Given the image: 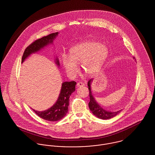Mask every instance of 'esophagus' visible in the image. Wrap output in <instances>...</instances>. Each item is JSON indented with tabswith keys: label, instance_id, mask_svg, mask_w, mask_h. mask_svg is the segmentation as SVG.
<instances>
[{
	"label": "esophagus",
	"instance_id": "34e87169",
	"mask_svg": "<svg viewBox=\"0 0 155 155\" xmlns=\"http://www.w3.org/2000/svg\"><path fill=\"white\" fill-rule=\"evenodd\" d=\"M84 85H84V84L83 82H78L77 83V86L78 87H82V86H84Z\"/></svg>",
	"mask_w": 155,
	"mask_h": 155
}]
</instances>
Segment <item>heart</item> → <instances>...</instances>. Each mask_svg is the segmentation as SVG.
Returning <instances> with one entry per match:
<instances>
[{
  "label": "heart",
  "instance_id": "heart-1",
  "mask_svg": "<svg viewBox=\"0 0 155 155\" xmlns=\"http://www.w3.org/2000/svg\"><path fill=\"white\" fill-rule=\"evenodd\" d=\"M70 58L62 57L63 63L67 73L74 76L78 72V64L85 73L94 75L98 72L109 55V50L104 45L95 42L85 41L71 47L69 51Z\"/></svg>",
  "mask_w": 155,
  "mask_h": 155
}]
</instances>
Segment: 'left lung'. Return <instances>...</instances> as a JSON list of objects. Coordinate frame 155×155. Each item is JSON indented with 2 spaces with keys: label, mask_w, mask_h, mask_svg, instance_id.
Returning <instances> with one entry per match:
<instances>
[{
  "label": "left lung",
  "mask_w": 155,
  "mask_h": 155,
  "mask_svg": "<svg viewBox=\"0 0 155 155\" xmlns=\"http://www.w3.org/2000/svg\"><path fill=\"white\" fill-rule=\"evenodd\" d=\"M92 79H90L88 82V86L89 94L90 97V101L89 103V107L91 111L92 112V113L98 117L100 119H109L113 117H114L116 116L120 111V110L110 111L106 110L104 109L101 107L96 101L95 100V98L94 97L91 90V83Z\"/></svg>",
  "instance_id": "8db88e82"
}]
</instances>
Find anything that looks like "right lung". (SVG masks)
Listing matches in <instances>:
<instances>
[{
  "label": "right lung",
  "instance_id": "add662e5",
  "mask_svg": "<svg viewBox=\"0 0 155 155\" xmlns=\"http://www.w3.org/2000/svg\"><path fill=\"white\" fill-rule=\"evenodd\" d=\"M57 35L58 32L52 33L48 36L36 40L33 43L28 45L24 52L21 62L22 63L31 54L38 51L46 45L49 44V43H52L53 39ZM56 64H57V65L60 64L59 61L57 58L56 59ZM76 84V82L74 81L65 82L63 83L58 98L56 102L51 107L45 110H32L38 116L46 120L51 122L60 120L66 115L67 113L68 112L69 97L71 93L75 91Z\"/></svg>",
  "mask_w": 155,
  "mask_h": 155
}]
</instances>
